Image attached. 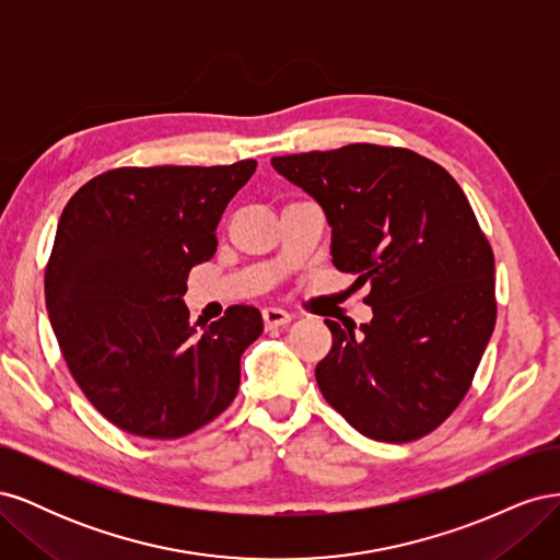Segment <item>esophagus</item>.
<instances>
[{"label": "esophagus", "mask_w": 560, "mask_h": 560, "mask_svg": "<svg viewBox=\"0 0 560 560\" xmlns=\"http://www.w3.org/2000/svg\"><path fill=\"white\" fill-rule=\"evenodd\" d=\"M261 317H264V325H266V329L284 327V325H290V322H292V315H290V313H284V311H280V308H264Z\"/></svg>", "instance_id": "34e87169"}]
</instances>
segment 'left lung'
Masks as SVG:
<instances>
[{
    "instance_id": "8db88e82",
    "label": "left lung",
    "mask_w": 560,
    "mask_h": 560,
    "mask_svg": "<svg viewBox=\"0 0 560 560\" xmlns=\"http://www.w3.org/2000/svg\"><path fill=\"white\" fill-rule=\"evenodd\" d=\"M270 163L325 210L334 266L371 287L360 331L325 319L322 395L378 442L430 434L465 399L498 317L493 249L460 184L411 149L369 142Z\"/></svg>"
}]
</instances>
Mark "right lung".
<instances>
[{
  "mask_svg": "<svg viewBox=\"0 0 560 560\" xmlns=\"http://www.w3.org/2000/svg\"><path fill=\"white\" fill-rule=\"evenodd\" d=\"M254 167H114L67 200L46 261L48 317L81 393L128 434L182 439L238 395L259 311L231 306L198 334L182 299Z\"/></svg>",
  "mask_w": 560,
  "mask_h": 560,
  "instance_id": "right-lung-1",
  "label": "right lung"
}]
</instances>
